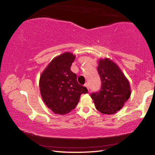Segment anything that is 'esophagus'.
Instances as JSON below:
<instances>
[{
  "instance_id": "1",
  "label": "esophagus",
  "mask_w": 155,
  "mask_h": 155,
  "mask_svg": "<svg viewBox=\"0 0 155 155\" xmlns=\"http://www.w3.org/2000/svg\"><path fill=\"white\" fill-rule=\"evenodd\" d=\"M84 86H85V87L86 88H87L88 90H90V87H89V85H88L87 83H85V85H84Z\"/></svg>"
}]
</instances>
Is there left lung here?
Returning <instances> with one entry per match:
<instances>
[{
	"mask_svg": "<svg viewBox=\"0 0 155 155\" xmlns=\"http://www.w3.org/2000/svg\"><path fill=\"white\" fill-rule=\"evenodd\" d=\"M98 72L102 85L91 94L96 109L104 114H114L124 107L131 94L129 81L122 70L109 58L100 59Z\"/></svg>",
	"mask_w": 155,
	"mask_h": 155,
	"instance_id": "obj_1",
	"label": "left lung"
}]
</instances>
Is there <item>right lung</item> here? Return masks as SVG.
Returning a JSON list of instances; mask_svg holds the SVG:
<instances>
[{"label": "right lung", "instance_id": "right-lung-1", "mask_svg": "<svg viewBox=\"0 0 155 155\" xmlns=\"http://www.w3.org/2000/svg\"><path fill=\"white\" fill-rule=\"evenodd\" d=\"M75 57L70 52L59 54L40 75L39 85L41 98L56 114L70 113L78 103L81 94L88 92L87 88L78 83L77 74L70 70Z\"/></svg>", "mask_w": 155, "mask_h": 155}]
</instances>
